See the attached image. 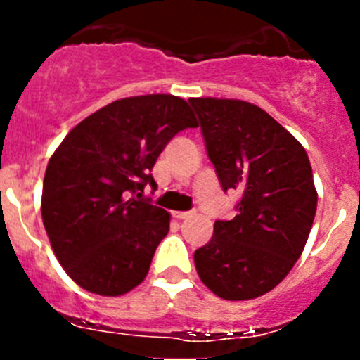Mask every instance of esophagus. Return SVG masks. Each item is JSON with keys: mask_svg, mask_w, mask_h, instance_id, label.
I'll use <instances>...</instances> for the list:
<instances>
[{"mask_svg": "<svg viewBox=\"0 0 360 360\" xmlns=\"http://www.w3.org/2000/svg\"><path fill=\"white\" fill-rule=\"evenodd\" d=\"M174 214V218H178V219H187V218H191V216H193V212L191 211H176V212H173Z\"/></svg>", "mask_w": 360, "mask_h": 360, "instance_id": "esophagus-1", "label": "esophagus"}]
</instances>
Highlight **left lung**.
<instances>
[{
    "instance_id": "obj_1",
    "label": "left lung",
    "mask_w": 360,
    "mask_h": 360,
    "mask_svg": "<svg viewBox=\"0 0 360 360\" xmlns=\"http://www.w3.org/2000/svg\"><path fill=\"white\" fill-rule=\"evenodd\" d=\"M219 184L241 191L238 214L218 219L195 252L200 279L218 297L270 292L297 262L316 218L317 191L304 148L256 104L189 98Z\"/></svg>"
}]
</instances>
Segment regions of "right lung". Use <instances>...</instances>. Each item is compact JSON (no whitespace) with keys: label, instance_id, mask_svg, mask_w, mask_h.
<instances>
[{"label":"right lung","instance_id":"1","mask_svg":"<svg viewBox=\"0 0 360 360\" xmlns=\"http://www.w3.org/2000/svg\"><path fill=\"white\" fill-rule=\"evenodd\" d=\"M196 126L184 98L153 94L108 104L65 136L46 165L41 214L79 287L115 297L144 281L171 216L139 196L157 186L151 169L167 142Z\"/></svg>","mask_w":360,"mask_h":360}]
</instances>
